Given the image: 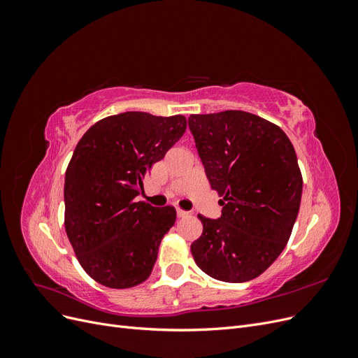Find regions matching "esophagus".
Listing matches in <instances>:
<instances>
[{"instance_id":"esophagus-1","label":"esophagus","mask_w":358,"mask_h":358,"mask_svg":"<svg viewBox=\"0 0 358 358\" xmlns=\"http://www.w3.org/2000/svg\"><path fill=\"white\" fill-rule=\"evenodd\" d=\"M176 212H178V216H179V218H183V216H188V215H189V212H187V210H182V209H178Z\"/></svg>"}]
</instances>
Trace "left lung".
<instances>
[{"mask_svg": "<svg viewBox=\"0 0 358 358\" xmlns=\"http://www.w3.org/2000/svg\"><path fill=\"white\" fill-rule=\"evenodd\" d=\"M188 125L222 206L220 220L199 215L194 262L213 279L246 282L284 251L294 227L303 188L294 146L278 125L242 110L191 115Z\"/></svg>", "mask_w": 358, "mask_h": 358, "instance_id": "8db88e82", "label": "left lung"}]
</instances>
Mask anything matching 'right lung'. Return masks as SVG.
Masks as SVG:
<instances>
[{
	"instance_id": "add662e5",
	"label": "right lung",
	"mask_w": 358,
	"mask_h": 358,
	"mask_svg": "<svg viewBox=\"0 0 358 358\" xmlns=\"http://www.w3.org/2000/svg\"><path fill=\"white\" fill-rule=\"evenodd\" d=\"M187 129V117L125 112L94 124L66 170L64 225L78 262L96 282L116 289L145 282L173 206L134 201L143 179Z\"/></svg>"
}]
</instances>
